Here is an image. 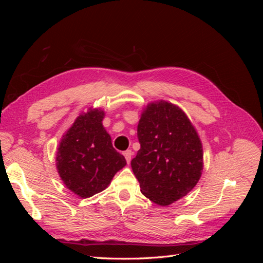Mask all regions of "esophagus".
<instances>
[{
	"label": "esophagus",
	"mask_w": 263,
	"mask_h": 263,
	"mask_svg": "<svg viewBox=\"0 0 263 263\" xmlns=\"http://www.w3.org/2000/svg\"><path fill=\"white\" fill-rule=\"evenodd\" d=\"M123 155H124V156H125V158H126V161H127V163H129V162H130V160H132L133 151H132V150H126V151H124Z\"/></svg>",
	"instance_id": "obj_1"
}]
</instances>
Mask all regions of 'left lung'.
<instances>
[{
	"mask_svg": "<svg viewBox=\"0 0 263 263\" xmlns=\"http://www.w3.org/2000/svg\"><path fill=\"white\" fill-rule=\"evenodd\" d=\"M137 135L140 149L130 164L141 193L160 206L190 193L203 172V146L183 109L164 100L148 103Z\"/></svg>",
	"mask_w": 263,
	"mask_h": 263,
	"instance_id": "obj_1",
	"label": "left lung"
}]
</instances>
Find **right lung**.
<instances>
[{"label": "right lung", "mask_w": 263, "mask_h": 263, "mask_svg": "<svg viewBox=\"0 0 263 263\" xmlns=\"http://www.w3.org/2000/svg\"><path fill=\"white\" fill-rule=\"evenodd\" d=\"M104 116L102 108H87L63 134L57 149L59 177L81 198L104 191L126 165L125 157L113 148L112 138L102 124Z\"/></svg>", "instance_id": "obj_1"}]
</instances>
